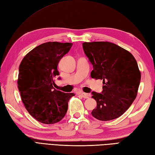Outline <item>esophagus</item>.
I'll return each mask as SVG.
<instances>
[{
    "mask_svg": "<svg viewBox=\"0 0 155 155\" xmlns=\"http://www.w3.org/2000/svg\"><path fill=\"white\" fill-rule=\"evenodd\" d=\"M81 95L84 98H88L89 97H90V95L89 94H86V93H84V92H81Z\"/></svg>",
    "mask_w": 155,
    "mask_h": 155,
    "instance_id": "esophagus-1",
    "label": "esophagus"
}]
</instances>
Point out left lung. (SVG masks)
Segmentation results:
<instances>
[{
	"label": "left lung",
	"mask_w": 155,
	"mask_h": 155,
	"mask_svg": "<svg viewBox=\"0 0 155 155\" xmlns=\"http://www.w3.org/2000/svg\"><path fill=\"white\" fill-rule=\"evenodd\" d=\"M84 51L93 65L92 78L102 79V93L92 92L97 102L93 117L110 121L121 116L135 100L141 81V72L132 54L108 41L84 42Z\"/></svg>",
	"instance_id": "1"
}]
</instances>
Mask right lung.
<instances>
[{"instance_id":"1","label":"right lung","mask_w":155,"mask_h":155,"mask_svg":"<svg viewBox=\"0 0 155 155\" xmlns=\"http://www.w3.org/2000/svg\"><path fill=\"white\" fill-rule=\"evenodd\" d=\"M72 45V43H44L27 53L20 63L17 83L21 100L29 114L41 123L60 121L67 113L70 98L74 96L53 87L59 74L58 63Z\"/></svg>"}]
</instances>
